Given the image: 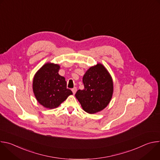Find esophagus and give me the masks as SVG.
I'll use <instances>...</instances> for the list:
<instances>
[{"label":"esophagus","instance_id":"esophagus-1","mask_svg":"<svg viewBox=\"0 0 160 160\" xmlns=\"http://www.w3.org/2000/svg\"><path fill=\"white\" fill-rule=\"evenodd\" d=\"M72 92H73V94H75L76 93V92H77V87H74V88H73L72 89Z\"/></svg>","mask_w":160,"mask_h":160}]
</instances>
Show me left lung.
<instances>
[{
  "mask_svg": "<svg viewBox=\"0 0 160 160\" xmlns=\"http://www.w3.org/2000/svg\"><path fill=\"white\" fill-rule=\"evenodd\" d=\"M83 83L84 89L75 94L83 109L90 114L104 109L113 92L112 80L106 68L101 63L90 67L83 75Z\"/></svg>",
  "mask_w": 160,
  "mask_h": 160,
  "instance_id": "1",
  "label": "left lung"
}]
</instances>
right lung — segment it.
Masks as SVG:
<instances>
[{
  "label": "right lung",
  "instance_id": "obj_1",
  "mask_svg": "<svg viewBox=\"0 0 160 160\" xmlns=\"http://www.w3.org/2000/svg\"><path fill=\"white\" fill-rule=\"evenodd\" d=\"M60 66L48 62L36 73L33 80V91L37 101L43 107H58L70 95L72 90L66 88L65 78L59 75Z\"/></svg>",
  "mask_w": 160,
  "mask_h": 160
}]
</instances>
